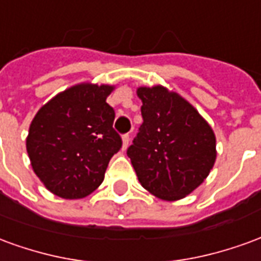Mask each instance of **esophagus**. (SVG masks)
I'll use <instances>...</instances> for the list:
<instances>
[{
	"label": "esophagus",
	"mask_w": 261,
	"mask_h": 261,
	"mask_svg": "<svg viewBox=\"0 0 261 261\" xmlns=\"http://www.w3.org/2000/svg\"><path fill=\"white\" fill-rule=\"evenodd\" d=\"M128 142H130V136L128 134H124L123 136V149L128 147Z\"/></svg>",
	"instance_id": "34e87169"
}]
</instances>
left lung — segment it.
Segmentation results:
<instances>
[{"label": "left lung", "mask_w": 261, "mask_h": 261, "mask_svg": "<svg viewBox=\"0 0 261 261\" xmlns=\"http://www.w3.org/2000/svg\"><path fill=\"white\" fill-rule=\"evenodd\" d=\"M142 124L127 155L141 186L166 201L180 200L210 175L215 136L186 99L165 86H141Z\"/></svg>", "instance_id": "8db88e82"}]
</instances>
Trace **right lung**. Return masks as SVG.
<instances>
[{
  "label": "right lung",
  "instance_id": "add662e5",
  "mask_svg": "<svg viewBox=\"0 0 261 261\" xmlns=\"http://www.w3.org/2000/svg\"><path fill=\"white\" fill-rule=\"evenodd\" d=\"M110 85L80 84L54 96L32 120L26 151L33 172L61 198H84L105 179L109 161L121 148L106 103Z\"/></svg>",
  "mask_w": 261,
  "mask_h": 261
}]
</instances>
